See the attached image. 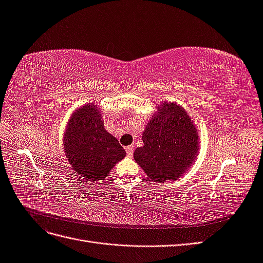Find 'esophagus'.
Segmentation results:
<instances>
[{"label": "esophagus", "mask_w": 263, "mask_h": 263, "mask_svg": "<svg viewBox=\"0 0 263 263\" xmlns=\"http://www.w3.org/2000/svg\"><path fill=\"white\" fill-rule=\"evenodd\" d=\"M126 154H127V157H133L134 155V146L130 145L128 147H126Z\"/></svg>", "instance_id": "1"}]
</instances>
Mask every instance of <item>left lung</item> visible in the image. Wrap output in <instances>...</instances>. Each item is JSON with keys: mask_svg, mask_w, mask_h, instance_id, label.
I'll use <instances>...</instances> for the list:
<instances>
[{"mask_svg": "<svg viewBox=\"0 0 263 263\" xmlns=\"http://www.w3.org/2000/svg\"><path fill=\"white\" fill-rule=\"evenodd\" d=\"M158 110L142 133L144 146L135 150L134 159L154 181H174L195 160L200 139L180 105L164 102Z\"/></svg>", "mask_w": 263, "mask_h": 263, "instance_id": "obj_1", "label": "left lung"}]
</instances>
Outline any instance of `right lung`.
I'll use <instances>...</instances> for the list:
<instances>
[{
	"label": "right lung",
	"mask_w": 263,
	"mask_h": 263,
	"mask_svg": "<svg viewBox=\"0 0 263 263\" xmlns=\"http://www.w3.org/2000/svg\"><path fill=\"white\" fill-rule=\"evenodd\" d=\"M63 147L73 170L91 181L107 177L126 156L118 140L105 130L102 115L94 104L80 107L71 116Z\"/></svg>",
	"instance_id": "1"
}]
</instances>
